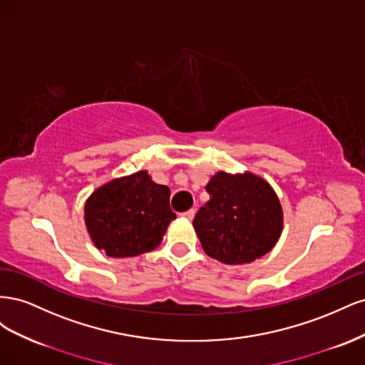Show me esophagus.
Listing matches in <instances>:
<instances>
[{
    "label": "esophagus",
    "mask_w": 365,
    "mask_h": 365,
    "mask_svg": "<svg viewBox=\"0 0 365 365\" xmlns=\"http://www.w3.org/2000/svg\"><path fill=\"white\" fill-rule=\"evenodd\" d=\"M181 216H182V217H185V219L192 220V219L195 217V210H189V212H184V213H181Z\"/></svg>",
    "instance_id": "34e87169"
}]
</instances>
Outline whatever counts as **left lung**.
<instances>
[{
    "mask_svg": "<svg viewBox=\"0 0 365 365\" xmlns=\"http://www.w3.org/2000/svg\"><path fill=\"white\" fill-rule=\"evenodd\" d=\"M205 190L193 227L208 254L227 264H244L269 252L282 235L283 210L272 187L251 172H217Z\"/></svg>",
    "mask_w": 365,
    "mask_h": 365,
    "instance_id": "1",
    "label": "left lung"
}]
</instances>
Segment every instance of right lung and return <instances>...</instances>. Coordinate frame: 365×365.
Here are the masks:
<instances>
[{"mask_svg": "<svg viewBox=\"0 0 365 365\" xmlns=\"http://www.w3.org/2000/svg\"><path fill=\"white\" fill-rule=\"evenodd\" d=\"M170 189L146 170L111 180L85 202V225L96 248L109 257H134L155 250L176 217Z\"/></svg>", "mask_w": 365, "mask_h": 365, "instance_id": "1", "label": "right lung"}]
</instances>
